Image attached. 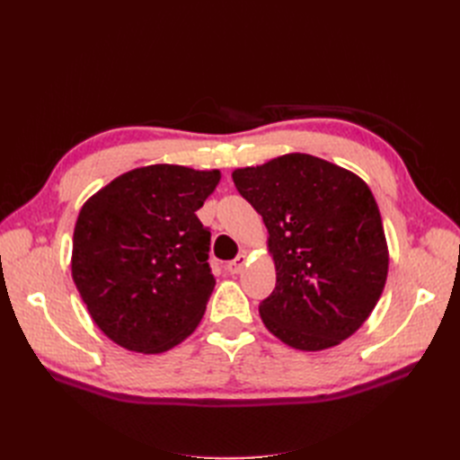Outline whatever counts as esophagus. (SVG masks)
Wrapping results in <instances>:
<instances>
[{
  "label": "esophagus",
  "instance_id": "34e87169",
  "mask_svg": "<svg viewBox=\"0 0 460 460\" xmlns=\"http://www.w3.org/2000/svg\"><path fill=\"white\" fill-rule=\"evenodd\" d=\"M245 262H247V255H245V253H242V255L235 257L234 261L226 262V270H228L230 274H240V272H242V269L245 267Z\"/></svg>",
  "mask_w": 460,
  "mask_h": 460
}]
</instances>
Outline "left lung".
<instances>
[{
    "mask_svg": "<svg viewBox=\"0 0 460 460\" xmlns=\"http://www.w3.org/2000/svg\"><path fill=\"white\" fill-rule=\"evenodd\" d=\"M269 230L276 288L259 313L299 351H323L365 324L389 267L370 188L355 172L307 153H288L232 172Z\"/></svg>",
    "mask_w": 460,
    "mask_h": 460,
    "instance_id": "obj_1",
    "label": "left lung"
}]
</instances>
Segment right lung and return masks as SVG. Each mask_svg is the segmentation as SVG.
Segmentation results:
<instances>
[{"label": "right lung", "mask_w": 460, "mask_h": 460, "mask_svg": "<svg viewBox=\"0 0 460 460\" xmlns=\"http://www.w3.org/2000/svg\"><path fill=\"white\" fill-rule=\"evenodd\" d=\"M220 171L149 164L117 176L82 205L73 280L105 336L163 353L198 328L215 289L208 232L196 211Z\"/></svg>", "instance_id": "add662e5"}]
</instances>
